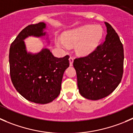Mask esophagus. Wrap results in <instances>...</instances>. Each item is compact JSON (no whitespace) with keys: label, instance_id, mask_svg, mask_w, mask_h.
Returning <instances> with one entry per match:
<instances>
[{"label":"esophagus","instance_id":"obj_1","mask_svg":"<svg viewBox=\"0 0 133 133\" xmlns=\"http://www.w3.org/2000/svg\"><path fill=\"white\" fill-rule=\"evenodd\" d=\"M73 60H74V58H73V56H70V57H69V64H70L71 66V65H73Z\"/></svg>","mask_w":133,"mask_h":133}]
</instances>
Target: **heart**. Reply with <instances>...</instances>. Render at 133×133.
Wrapping results in <instances>:
<instances>
[{
  "label": "heart",
  "instance_id": "obj_1",
  "mask_svg": "<svg viewBox=\"0 0 133 133\" xmlns=\"http://www.w3.org/2000/svg\"><path fill=\"white\" fill-rule=\"evenodd\" d=\"M103 28L100 26L86 24L67 32L64 39L58 38L56 45L65 49L77 44L75 51L79 55H87L95 49L103 36Z\"/></svg>",
  "mask_w": 133,
  "mask_h": 133
}]
</instances>
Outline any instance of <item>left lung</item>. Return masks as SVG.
<instances>
[{"label":"left lung","mask_w":133,"mask_h":133,"mask_svg":"<svg viewBox=\"0 0 133 133\" xmlns=\"http://www.w3.org/2000/svg\"><path fill=\"white\" fill-rule=\"evenodd\" d=\"M105 24V41L88 55L73 61L80 94L91 100L110 95L120 83L123 73V44L112 26L107 22Z\"/></svg>","instance_id":"left-lung-1"}]
</instances>
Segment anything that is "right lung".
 <instances>
[{
	"label": "right lung",
	"mask_w": 133,
	"mask_h": 133,
	"mask_svg": "<svg viewBox=\"0 0 133 133\" xmlns=\"http://www.w3.org/2000/svg\"><path fill=\"white\" fill-rule=\"evenodd\" d=\"M44 23L30 24L11 43L9 53L10 73L17 91L31 102L47 104L59 95L63 75L69 65V55L54 56L47 49L36 55L27 53L23 39L44 36Z\"/></svg>",
	"instance_id": "add662e5"
}]
</instances>
